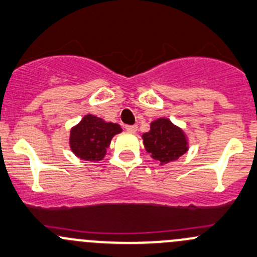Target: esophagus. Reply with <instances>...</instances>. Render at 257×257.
<instances>
[{
  "label": "esophagus",
  "mask_w": 257,
  "mask_h": 257,
  "mask_svg": "<svg viewBox=\"0 0 257 257\" xmlns=\"http://www.w3.org/2000/svg\"><path fill=\"white\" fill-rule=\"evenodd\" d=\"M125 129L128 132H131V133H136L138 131V125H125Z\"/></svg>",
  "instance_id": "esophagus-1"
}]
</instances>
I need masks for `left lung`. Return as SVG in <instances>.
I'll use <instances>...</instances> for the list:
<instances>
[{"mask_svg": "<svg viewBox=\"0 0 257 257\" xmlns=\"http://www.w3.org/2000/svg\"><path fill=\"white\" fill-rule=\"evenodd\" d=\"M143 140L145 150L160 164L177 160L188 150L183 132L166 118L153 121L149 133L143 134Z\"/></svg>", "mask_w": 257, "mask_h": 257, "instance_id": "1", "label": "left lung"}]
</instances>
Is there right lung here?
I'll use <instances>...</instances> for the list:
<instances>
[{
    "mask_svg": "<svg viewBox=\"0 0 257 257\" xmlns=\"http://www.w3.org/2000/svg\"><path fill=\"white\" fill-rule=\"evenodd\" d=\"M118 124L106 123L101 118L87 114L70 133V147L76 156L87 161H99L115 134L120 133Z\"/></svg>",
    "mask_w": 257,
    "mask_h": 257,
    "instance_id": "1",
    "label": "right lung"
}]
</instances>
